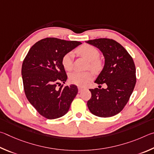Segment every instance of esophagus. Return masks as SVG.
Returning <instances> with one entry per match:
<instances>
[{
  "instance_id": "34e87169",
  "label": "esophagus",
  "mask_w": 154,
  "mask_h": 154,
  "mask_svg": "<svg viewBox=\"0 0 154 154\" xmlns=\"http://www.w3.org/2000/svg\"><path fill=\"white\" fill-rule=\"evenodd\" d=\"M78 88H79V93H80L82 90H84V88L82 87H78Z\"/></svg>"
}]
</instances>
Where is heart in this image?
I'll list each match as a JSON object with an SVG mask.
<instances>
[{
	"label": "heart",
	"mask_w": 154,
	"mask_h": 154,
	"mask_svg": "<svg viewBox=\"0 0 154 154\" xmlns=\"http://www.w3.org/2000/svg\"><path fill=\"white\" fill-rule=\"evenodd\" d=\"M79 55L87 59L88 61V68L92 69L94 72H99L103 69V61L99 58V51L96 47L88 44H84L75 50ZM74 53L72 51L67 53L63 56L61 63L63 68L67 71H70L73 67V59ZM93 78L92 72H85L75 71L70 73L69 80L73 84L81 87L87 85Z\"/></svg>",
	"instance_id": "heart-1"
}]
</instances>
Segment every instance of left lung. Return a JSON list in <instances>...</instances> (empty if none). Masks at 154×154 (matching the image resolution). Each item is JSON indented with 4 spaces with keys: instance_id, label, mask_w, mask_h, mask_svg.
<instances>
[{
    "instance_id": "1",
    "label": "left lung",
    "mask_w": 154,
    "mask_h": 154,
    "mask_svg": "<svg viewBox=\"0 0 154 154\" xmlns=\"http://www.w3.org/2000/svg\"><path fill=\"white\" fill-rule=\"evenodd\" d=\"M86 42L98 48L103 53L104 67L95 82L107 85V88L89 89L91 97L87 101L88 107L97 116H113L123 109L134 90L136 69L133 59L114 40L98 38Z\"/></svg>"
}]
</instances>
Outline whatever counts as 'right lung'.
Here are the masks:
<instances>
[{
    "label": "right lung",
    "instance_id": "add662e5",
    "mask_svg": "<svg viewBox=\"0 0 154 154\" xmlns=\"http://www.w3.org/2000/svg\"><path fill=\"white\" fill-rule=\"evenodd\" d=\"M82 43L56 38L39 40L29 50L23 61L21 75L24 92L37 112L47 119H56L68 112L78 93L74 85L65 84L67 74L61 63L63 56Z\"/></svg>",
    "mask_w": 154,
    "mask_h": 154
}]
</instances>
